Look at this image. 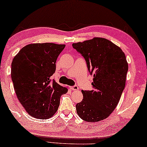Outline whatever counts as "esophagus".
Returning <instances> with one entry per match:
<instances>
[{
    "label": "esophagus",
    "instance_id": "1",
    "mask_svg": "<svg viewBox=\"0 0 147 147\" xmlns=\"http://www.w3.org/2000/svg\"><path fill=\"white\" fill-rule=\"evenodd\" d=\"M71 89L73 90H78V87L76 86V85H74V86H73L71 87Z\"/></svg>",
    "mask_w": 147,
    "mask_h": 147
}]
</instances>
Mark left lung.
<instances>
[{"instance_id":"8db88e82","label":"left lung","mask_w":147,"mask_h":147,"mask_svg":"<svg viewBox=\"0 0 147 147\" xmlns=\"http://www.w3.org/2000/svg\"><path fill=\"white\" fill-rule=\"evenodd\" d=\"M93 74L92 90H82V102L76 105L81 119L98 122L106 119L118 104L125 86L128 64L124 53L108 39L94 38L73 43Z\"/></svg>"}]
</instances>
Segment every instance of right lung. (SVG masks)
<instances>
[{"label": "right lung", "instance_id": "1", "mask_svg": "<svg viewBox=\"0 0 147 147\" xmlns=\"http://www.w3.org/2000/svg\"><path fill=\"white\" fill-rule=\"evenodd\" d=\"M65 45L34 43L24 47L13 59L11 78L18 99L32 117L48 119L57 111L67 88L51 80L56 61Z\"/></svg>", "mask_w": 147, "mask_h": 147}]
</instances>
